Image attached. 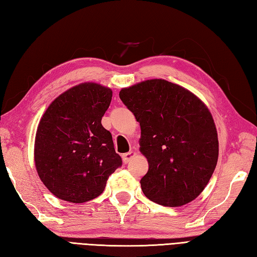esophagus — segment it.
Masks as SVG:
<instances>
[{
    "label": "esophagus",
    "mask_w": 257,
    "mask_h": 257,
    "mask_svg": "<svg viewBox=\"0 0 257 257\" xmlns=\"http://www.w3.org/2000/svg\"><path fill=\"white\" fill-rule=\"evenodd\" d=\"M135 152L134 151H129V152H127V154H123L122 155V161L124 162V163H128L130 160L133 159V158L135 157Z\"/></svg>",
    "instance_id": "obj_1"
}]
</instances>
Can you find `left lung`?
<instances>
[{"instance_id":"obj_1","label":"left lung","mask_w":257,"mask_h":257,"mask_svg":"<svg viewBox=\"0 0 257 257\" xmlns=\"http://www.w3.org/2000/svg\"><path fill=\"white\" fill-rule=\"evenodd\" d=\"M140 123V151L149 163L140 180L144 194L158 204L181 206L209 183L219 157V140L209 109L188 89L150 79L120 90Z\"/></svg>"}]
</instances>
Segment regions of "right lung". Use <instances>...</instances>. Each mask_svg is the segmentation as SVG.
<instances>
[{
    "mask_svg": "<svg viewBox=\"0 0 257 257\" xmlns=\"http://www.w3.org/2000/svg\"><path fill=\"white\" fill-rule=\"evenodd\" d=\"M112 91L96 83L73 87L54 100L38 123L34 159L42 182L58 199L84 203L100 195L122 160L101 118Z\"/></svg>",
    "mask_w": 257,
    "mask_h": 257,
    "instance_id": "obj_1",
    "label": "right lung"
}]
</instances>
